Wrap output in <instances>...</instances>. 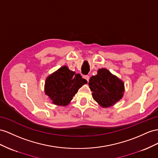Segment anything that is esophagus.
I'll list each match as a JSON object with an SVG mask.
<instances>
[{"label":"esophagus","instance_id":"obj_1","mask_svg":"<svg viewBox=\"0 0 158 158\" xmlns=\"http://www.w3.org/2000/svg\"><path fill=\"white\" fill-rule=\"evenodd\" d=\"M83 78L85 79H86L87 81V82H88L89 80V75H84L83 76Z\"/></svg>","mask_w":158,"mask_h":158}]
</instances>
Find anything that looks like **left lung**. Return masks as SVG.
Masks as SVG:
<instances>
[{
	"instance_id": "left-lung-1",
	"label": "left lung",
	"mask_w": 158,
	"mask_h": 158,
	"mask_svg": "<svg viewBox=\"0 0 158 158\" xmlns=\"http://www.w3.org/2000/svg\"><path fill=\"white\" fill-rule=\"evenodd\" d=\"M89 85L93 91V98L103 107H108L122 98L124 84L106 69H101L98 75L92 76Z\"/></svg>"
}]
</instances>
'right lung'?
Returning <instances> with one entry per match:
<instances>
[{
  "mask_svg": "<svg viewBox=\"0 0 158 158\" xmlns=\"http://www.w3.org/2000/svg\"><path fill=\"white\" fill-rule=\"evenodd\" d=\"M85 83L87 81L80 74L63 66L47 78L44 91L54 104L65 106Z\"/></svg>",
  "mask_w": 158,
  "mask_h": 158,
  "instance_id": "1",
  "label": "right lung"
}]
</instances>
